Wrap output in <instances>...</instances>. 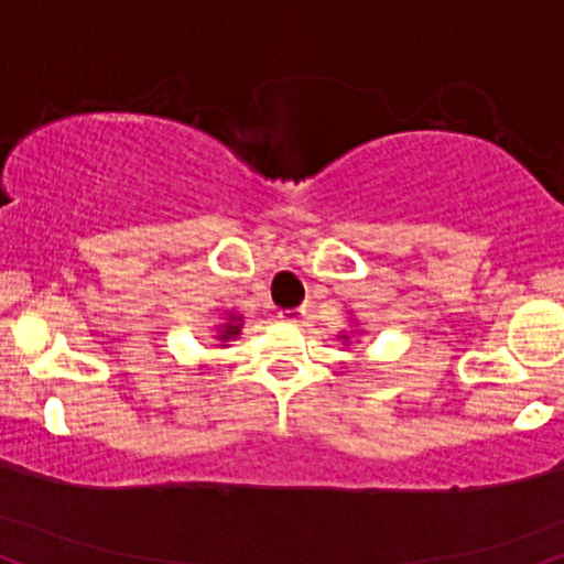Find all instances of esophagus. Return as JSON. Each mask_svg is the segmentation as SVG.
I'll use <instances>...</instances> for the list:
<instances>
[{
    "label": "esophagus",
    "mask_w": 564,
    "mask_h": 564,
    "mask_svg": "<svg viewBox=\"0 0 564 564\" xmlns=\"http://www.w3.org/2000/svg\"><path fill=\"white\" fill-rule=\"evenodd\" d=\"M305 316V308H282L280 314H276V318L284 324H301Z\"/></svg>",
    "instance_id": "34e87169"
}]
</instances>
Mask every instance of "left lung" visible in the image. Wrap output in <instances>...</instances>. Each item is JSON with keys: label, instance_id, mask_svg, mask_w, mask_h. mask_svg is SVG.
Here are the masks:
<instances>
[{"label": "left lung", "instance_id": "1", "mask_svg": "<svg viewBox=\"0 0 564 564\" xmlns=\"http://www.w3.org/2000/svg\"><path fill=\"white\" fill-rule=\"evenodd\" d=\"M339 337H343V339H345V343H347V339H350V335H339Z\"/></svg>", "mask_w": 564, "mask_h": 564}]
</instances>
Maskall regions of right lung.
I'll use <instances>...</instances> for the list:
<instances>
[{
	"mask_svg": "<svg viewBox=\"0 0 564 564\" xmlns=\"http://www.w3.org/2000/svg\"><path fill=\"white\" fill-rule=\"evenodd\" d=\"M240 329H242V316H238V314H227V322L217 326V332H214V337H217L221 345H227L229 339H235V337L240 335Z\"/></svg>",
	"mask_w": 564,
	"mask_h": 564,
	"instance_id": "add662e5",
	"label": "right lung"
}]
</instances>
